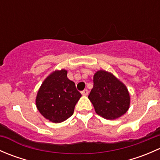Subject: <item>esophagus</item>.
<instances>
[{
  "instance_id": "obj_1",
  "label": "esophagus",
  "mask_w": 160,
  "mask_h": 160,
  "mask_svg": "<svg viewBox=\"0 0 160 160\" xmlns=\"http://www.w3.org/2000/svg\"><path fill=\"white\" fill-rule=\"evenodd\" d=\"M88 93H89V92H88V90L87 89L83 90V91H81V94L83 95V96H87V95H88Z\"/></svg>"
}]
</instances>
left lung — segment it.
<instances>
[{
    "instance_id": "8db88e82",
    "label": "left lung",
    "mask_w": 160,
    "mask_h": 160,
    "mask_svg": "<svg viewBox=\"0 0 160 160\" xmlns=\"http://www.w3.org/2000/svg\"><path fill=\"white\" fill-rule=\"evenodd\" d=\"M88 98L98 115L108 120L122 117L130 107L128 88L110 72L97 71L93 76V87Z\"/></svg>"
}]
</instances>
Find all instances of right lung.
<instances>
[{"mask_svg": "<svg viewBox=\"0 0 160 160\" xmlns=\"http://www.w3.org/2000/svg\"><path fill=\"white\" fill-rule=\"evenodd\" d=\"M81 93L67 70H55L44 80L37 93L35 104L40 114L53 123H60L70 117Z\"/></svg>", "mask_w": 160, "mask_h": 160, "instance_id": "1", "label": "right lung"}]
</instances>
